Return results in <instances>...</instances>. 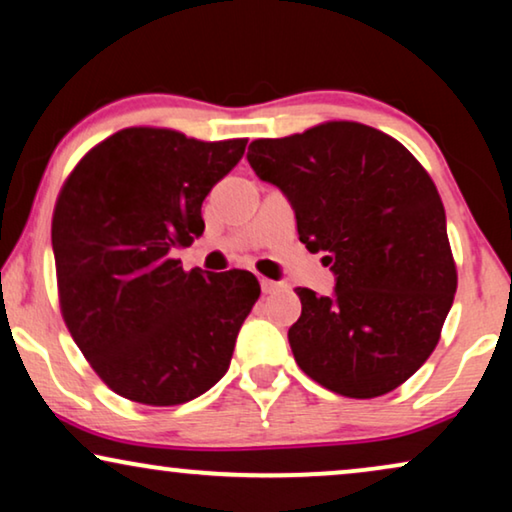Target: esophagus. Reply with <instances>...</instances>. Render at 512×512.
<instances>
[{
	"instance_id": "obj_1",
	"label": "esophagus",
	"mask_w": 512,
	"mask_h": 512,
	"mask_svg": "<svg viewBox=\"0 0 512 512\" xmlns=\"http://www.w3.org/2000/svg\"><path fill=\"white\" fill-rule=\"evenodd\" d=\"M279 286H282V284H279V282H272V279H261V289H263V293H275L277 289H279Z\"/></svg>"
}]
</instances>
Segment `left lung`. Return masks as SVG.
<instances>
[{
    "label": "left lung",
    "instance_id": "obj_1",
    "mask_svg": "<svg viewBox=\"0 0 512 512\" xmlns=\"http://www.w3.org/2000/svg\"><path fill=\"white\" fill-rule=\"evenodd\" d=\"M249 165L296 212L298 237L324 251L333 296L296 289V363L347 398L389 394L440 340L457 291L445 207L419 160L394 137L328 121L249 144Z\"/></svg>",
    "mask_w": 512,
    "mask_h": 512
}]
</instances>
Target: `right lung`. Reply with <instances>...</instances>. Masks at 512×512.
Instances as JSON below:
<instances>
[{
	"mask_svg": "<svg viewBox=\"0 0 512 512\" xmlns=\"http://www.w3.org/2000/svg\"><path fill=\"white\" fill-rule=\"evenodd\" d=\"M244 149L247 139L125 128L93 146L62 186L51 226L62 319L118 396L179 405L226 375L258 279L186 272L172 251L202 235V200Z\"/></svg>",
	"mask_w": 512,
	"mask_h": 512,
	"instance_id": "right-lung-1",
	"label": "right lung"
}]
</instances>
